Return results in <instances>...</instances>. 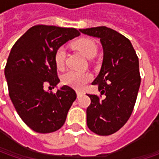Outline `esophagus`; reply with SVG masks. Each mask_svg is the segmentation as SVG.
Listing matches in <instances>:
<instances>
[{
  "label": "esophagus",
  "instance_id": "obj_1",
  "mask_svg": "<svg viewBox=\"0 0 159 159\" xmlns=\"http://www.w3.org/2000/svg\"><path fill=\"white\" fill-rule=\"evenodd\" d=\"M83 93L82 92H77V96L78 97H80V96H82Z\"/></svg>",
  "mask_w": 159,
  "mask_h": 159
}]
</instances>
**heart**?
<instances>
[{"instance_id": "heart-1", "label": "heart", "mask_w": 159, "mask_h": 159, "mask_svg": "<svg viewBox=\"0 0 159 159\" xmlns=\"http://www.w3.org/2000/svg\"><path fill=\"white\" fill-rule=\"evenodd\" d=\"M73 47L88 58H93L96 55L97 47L90 39L82 38L73 42ZM66 51L64 47H59L54 54L55 64L58 69H62L65 63ZM92 80V75L89 72H80L76 70H67L62 76V82L75 89H82Z\"/></svg>"}]
</instances>
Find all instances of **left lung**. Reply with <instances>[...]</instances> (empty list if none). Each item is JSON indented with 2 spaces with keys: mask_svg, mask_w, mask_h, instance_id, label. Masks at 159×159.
<instances>
[{
  "mask_svg": "<svg viewBox=\"0 0 159 159\" xmlns=\"http://www.w3.org/2000/svg\"><path fill=\"white\" fill-rule=\"evenodd\" d=\"M84 34L100 39L103 60L98 76L92 82L101 95H88L87 125L99 135L112 134L131 116L141 84L139 59L132 43L124 35L106 26L80 29ZM106 95L101 99V95Z\"/></svg>",
  "mask_w": 159,
  "mask_h": 159,
  "instance_id": "obj_1",
  "label": "left lung"
}]
</instances>
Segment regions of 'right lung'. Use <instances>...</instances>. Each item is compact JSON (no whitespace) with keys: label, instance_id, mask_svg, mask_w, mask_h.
I'll use <instances>...</instances> for the list:
<instances>
[{"label":"right lung","instance_id":"right-lung-1","mask_svg":"<svg viewBox=\"0 0 159 159\" xmlns=\"http://www.w3.org/2000/svg\"><path fill=\"white\" fill-rule=\"evenodd\" d=\"M80 34L75 28L38 25L10 50L4 70L9 97L22 120L37 133L60 129L76 99V92L68 86L56 93L43 88L48 84L54 89L60 81L54 61L57 48Z\"/></svg>","mask_w":159,"mask_h":159}]
</instances>
